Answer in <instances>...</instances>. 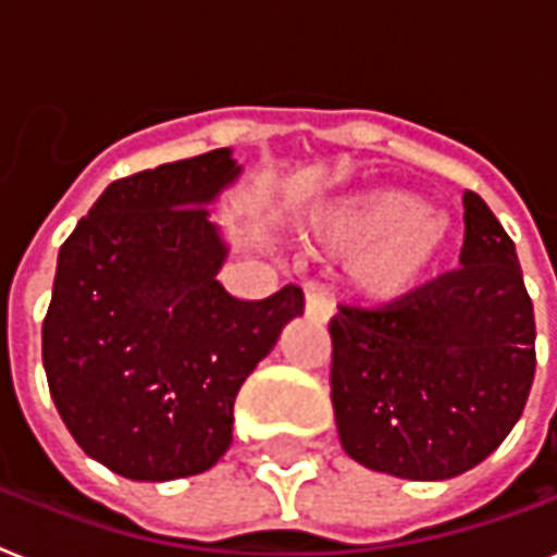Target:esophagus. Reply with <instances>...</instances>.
<instances>
[{
    "instance_id": "34e87169",
    "label": "esophagus",
    "mask_w": 557,
    "mask_h": 557,
    "mask_svg": "<svg viewBox=\"0 0 557 557\" xmlns=\"http://www.w3.org/2000/svg\"><path fill=\"white\" fill-rule=\"evenodd\" d=\"M302 311H306V318L325 323V320L332 318V300L323 292H318V288H311V292H306V309Z\"/></svg>"
}]
</instances>
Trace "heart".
Returning a JSON list of instances; mask_svg holds the SVG:
<instances>
[{
  "label": "heart",
  "instance_id": "obj_1",
  "mask_svg": "<svg viewBox=\"0 0 557 557\" xmlns=\"http://www.w3.org/2000/svg\"><path fill=\"white\" fill-rule=\"evenodd\" d=\"M311 237L332 251H355L349 280L374 306H392L418 292L449 251L451 223L426 211L404 188H366L332 202L311 220Z\"/></svg>",
  "mask_w": 557,
  "mask_h": 557
}]
</instances>
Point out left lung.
Listing matches in <instances>:
<instances>
[{
    "mask_svg": "<svg viewBox=\"0 0 557 557\" xmlns=\"http://www.w3.org/2000/svg\"><path fill=\"white\" fill-rule=\"evenodd\" d=\"M460 269L383 309L332 318L343 449L374 472L446 481L498 449L535 377V311L515 243L463 194Z\"/></svg>",
    "mask_w": 557,
    "mask_h": 557,
    "instance_id": "1",
    "label": "left lung"
}]
</instances>
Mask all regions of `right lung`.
<instances>
[{
	"label": "right lung",
	"instance_id": "1",
	"mask_svg": "<svg viewBox=\"0 0 557 557\" xmlns=\"http://www.w3.org/2000/svg\"><path fill=\"white\" fill-rule=\"evenodd\" d=\"M232 148L116 180L62 243L42 363L88 458L131 481L211 469L232 446L234 400L302 292L237 300L208 206L239 176Z\"/></svg>",
	"mask_w": 557,
	"mask_h": 557
}]
</instances>
